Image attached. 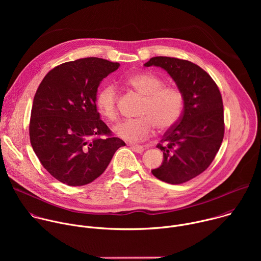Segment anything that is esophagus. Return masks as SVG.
I'll return each instance as SVG.
<instances>
[{
    "label": "esophagus",
    "instance_id": "obj_1",
    "mask_svg": "<svg viewBox=\"0 0 261 261\" xmlns=\"http://www.w3.org/2000/svg\"><path fill=\"white\" fill-rule=\"evenodd\" d=\"M129 146H130V148L132 151H134L135 153H142L143 152V146H141V145H139V144H129Z\"/></svg>",
    "mask_w": 261,
    "mask_h": 261
}]
</instances>
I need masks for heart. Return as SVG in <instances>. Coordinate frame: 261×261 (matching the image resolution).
Returning <instances> with one entry per match:
<instances>
[{"instance_id": "b5f03b06", "label": "heart", "mask_w": 261, "mask_h": 261, "mask_svg": "<svg viewBox=\"0 0 261 261\" xmlns=\"http://www.w3.org/2000/svg\"><path fill=\"white\" fill-rule=\"evenodd\" d=\"M127 85L144 97V100L138 111V119L126 120L114 128L117 136L128 141H139L152 135L154 126L164 131L178 121L184 108V96L178 89L166 87L163 79L148 72L130 76ZM96 105L107 120L118 119V93L113 84H107L99 90Z\"/></svg>"}]
</instances>
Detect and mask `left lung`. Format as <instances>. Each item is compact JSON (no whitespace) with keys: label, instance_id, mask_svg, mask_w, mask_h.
<instances>
[{"label":"left lung","instance_id":"left-lung-1","mask_svg":"<svg viewBox=\"0 0 261 261\" xmlns=\"http://www.w3.org/2000/svg\"><path fill=\"white\" fill-rule=\"evenodd\" d=\"M144 66L165 70L184 96L182 115L157 145L163 161L152 173L168 184L188 181L210 166L224 136L220 91L203 69L189 61L154 57Z\"/></svg>","mask_w":261,"mask_h":261}]
</instances>
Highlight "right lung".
<instances>
[{
  "mask_svg": "<svg viewBox=\"0 0 261 261\" xmlns=\"http://www.w3.org/2000/svg\"><path fill=\"white\" fill-rule=\"evenodd\" d=\"M119 67V63L99 58L67 62L50 70L37 90L31 111V144L43 167L61 182H92L125 145L111 136L96 106L98 87Z\"/></svg>",
  "mask_w": 261,
  "mask_h": 261,
  "instance_id": "obj_1",
  "label": "right lung"
}]
</instances>
